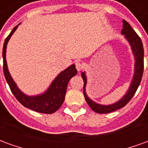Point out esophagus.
Here are the masks:
<instances>
[{
  "mask_svg": "<svg viewBox=\"0 0 148 148\" xmlns=\"http://www.w3.org/2000/svg\"><path fill=\"white\" fill-rule=\"evenodd\" d=\"M75 66H76L77 71H81V70L82 69V64L80 61H77L75 62Z\"/></svg>",
  "mask_w": 148,
  "mask_h": 148,
  "instance_id": "34e87169",
  "label": "esophagus"
}]
</instances>
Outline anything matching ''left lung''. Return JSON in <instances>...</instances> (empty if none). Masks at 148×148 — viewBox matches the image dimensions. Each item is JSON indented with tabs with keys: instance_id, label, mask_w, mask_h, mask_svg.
<instances>
[{
	"instance_id": "left-lung-1",
	"label": "left lung",
	"mask_w": 148,
	"mask_h": 148,
	"mask_svg": "<svg viewBox=\"0 0 148 148\" xmlns=\"http://www.w3.org/2000/svg\"><path fill=\"white\" fill-rule=\"evenodd\" d=\"M121 34L124 35L129 44L131 45L134 57H135V72H134L133 77L131 82L130 87L127 91L126 94L124 95L120 101L109 106H103L97 103L94 102L90 97L87 96L86 93V76L85 72L82 73V77L84 81L83 93L85 99L87 104L89 105L93 111L97 113H109L111 112L116 111L117 109L123 108L129 102L132 97L135 95L138 87L140 86V82L143 77V47L141 39L137 35L136 32L134 31L131 25L126 21H123V29L121 31Z\"/></svg>"
}]
</instances>
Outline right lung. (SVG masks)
<instances>
[{
    "mask_svg": "<svg viewBox=\"0 0 148 148\" xmlns=\"http://www.w3.org/2000/svg\"><path fill=\"white\" fill-rule=\"evenodd\" d=\"M18 24V25H19ZM16 27L12 29L8 37L5 39L3 47V70L5 74V79L8 82V86L10 87L12 93H13L15 97L18 100V101L23 105L24 107L34 110L37 112L46 113V114H51L58 110L65 100V95L66 92V88L69 81L71 80L72 77L76 75L77 71L75 68V65H71V66L66 68L65 71H62L55 80L52 82L48 90L45 93H42L37 96H27L21 92L19 88L15 83L13 79L12 78L11 75L9 74V71L7 66L6 62V47L9 39L11 38L12 35L14 33L18 27Z\"/></svg>",
    "mask_w": 148,
    "mask_h": 148,
    "instance_id": "1",
    "label": "right lung"
}]
</instances>
